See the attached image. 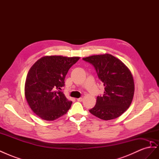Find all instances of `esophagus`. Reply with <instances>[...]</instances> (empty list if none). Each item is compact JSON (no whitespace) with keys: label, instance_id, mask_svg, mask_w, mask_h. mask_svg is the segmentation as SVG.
<instances>
[{"label":"esophagus","instance_id":"obj_1","mask_svg":"<svg viewBox=\"0 0 159 159\" xmlns=\"http://www.w3.org/2000/svg\"><path fill=\"white\" fill-rule=\"evenodd\" d=\"M77 100H78V102H82V101H83V98H78V99H77Z\"/></svg>","mask_w":159,"mask_h":159}]
</instances>
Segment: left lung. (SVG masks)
Returning a JSON list of instances; mask_svg holds the SVG:
<instances>
[{
    "instance_id": "obj_1",
    "label": "left lung",
    "mask_w": 159,
    "mask_h": 159,
    "mask_svg": "<svg viewBox=\"0 0 159 159\" xmlns=\"http://www.w3.org/2000/svg\"><path fill=\"white\" fill-rule=\"evenodd\" d=\"M83 60L94 66L105 87L104 94L97 97L95 107L89 112L103 120L121 116L129 107L134 95L131 71L119 59L109 54L91 56Z\"/></svg>"
}]
</instances>
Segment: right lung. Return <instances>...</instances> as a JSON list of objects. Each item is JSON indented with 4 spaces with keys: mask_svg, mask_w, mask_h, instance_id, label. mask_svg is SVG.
<instances>
[{
    "mask_svg": "<svg viewBox=\"0 0 159 159\" xmlns=\"http://www.w3.org/2000/svg\"><path fill=\"white\" fill-rule=\"evenodd\" d=\"M80 57L46 56L32 65L26 76L25 94L33 112L46 121H54L65 115L71 107L60 91L65 77Z\"/></svg>",
    "mask_w": 159,
    "mask_h": 159,
    "instance_id": "1",
    "label": "right lung"
}]
</instances>
